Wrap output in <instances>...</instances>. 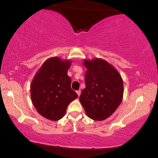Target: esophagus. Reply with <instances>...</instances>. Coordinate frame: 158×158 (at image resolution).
I'll list each match as a JSON object with an SVG mask.
<instances>
[{
    "label": "esophagus",
    "mask_w": 158,
    "mask_h": 158,
    "mask_svg": "<svg viewBox=\"0 0 158 158\" xmlns=\"http://www.w3.org/2000/svg\"><path fill=\"white\" fill-rule=\"evenodd\" d=\"M77 95H78V96L79 97L80 95H81V90H77Z\"/></svg>",
    "instance_id": "esophagus-1"
}]
</instances>
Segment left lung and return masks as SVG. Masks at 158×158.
<instances>
[{
	"label": "left lung",
	"instance_id": "8db88e82",
	"mask_svg": "<svg viewBox=\"0 0 158 158\" xmlns=\"http://www.w3.org/2000/svg\"><path fill=\"white\" fill-rule=\"evenodd\" d=\"M82 63L87 69L85 88L79 101L88 117L95 121H104L121 105L123 81L118 71L102 58L84 59Z\"/></svg>",
	"mask_w": 158,
	"mask_h": 158
}]
</instances>
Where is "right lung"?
<instances>
[{
  "mask_svg": "<svg viewBox=\"0 0 158 158\" xmlns=\"http://www.w3.org/2000/svg\"><path fill=\"white\" fill-rule=\"evenodd\" d=\"M71 63V60L58 56L48 58L32 80V102L37 111L48 120L62 118L69 104L78 98L71 89V79L68 75Z\"/></svg>",
  "mask_w": 158,
  "mask_h": 158,
  "instance_id": "1",
  "label": "right lung"
}]
</instances>
